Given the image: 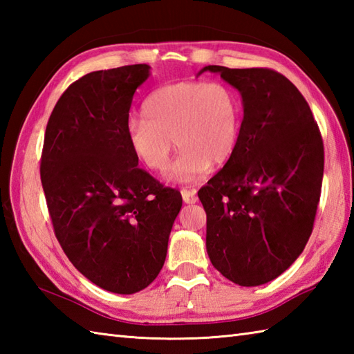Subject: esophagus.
<instances>
[{
  "label": "esophagus",
  "mask_w": 354,
  "mask_h": 354,
  "mask_svg": "<svg viewBox=\"0 0 354 354\" xmlns=\"http://www.w3.org/2000/svg\"><path fill=\"white\" fill-rule=\"evenodd\" d=\"M183 194V201L185 202V204H196L198 202V196H196V192L194 190H183L181 192Z\"/></svg>",
  "instance_id": "34e87169"
}]
</instances>
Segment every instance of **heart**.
I'll use <instances>...</instances> for the list:
<instances>
[{"mask_svg": "<svg viewBox=\"0 0 354 354\" xmlns=\"http://www.w3.org/2000/svg\"><path fill=\"white\" fill-rule=\"evenodd\" d=\"M142 115L126 122L131 152L142 167L161 171L173 143L181 150L165 179L175 184L196 183L209 167H221L234 155L243 109L239 94L223 82L184 80L150 94Z\"/></svg>", "mask_w": 354, "mask_h": 354, "instance_id": "heart-1", "label": "heart"}]
</instances>
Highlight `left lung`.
I'll return each mask as SVG.
<instances>
[{
    "label": "left lung",
    "instance_id": "8db88e82",
    "mask_svg": "<svg viewBox=\"0 0 354 354\" xmlns=\"http://www.w3.org/2000/svg\"><path fill=\"white\" fill-rule=\"evenodd\" d=\"M242 95L234 155L202 187L207 252L239 286L281 275L309 240L321 196L324 145L303 94L269 68L208 65Z\"/></svg>",
    "mask_w": 354,
    "mask_h": 354
}]
</instances>
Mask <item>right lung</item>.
Listing matches in <instances>:
<instances>
[{
  "label": "right lung",
  "instance_id": "obj_1",
  "mask_svg": "<svg viewBox=\"0 0 354 354\" xmlns=\"http://www.w3.org/2000/svg\"><path fill=\"white\" fill-rule=\"evenodd\" d=\"M146 64L93 71L53 109L41 181L56 239L82 275L131 295L152 283L167 255L181 193L138 167L124 126Z\"/></svg>",
  "mask_w": 354,
  "mask_h": 354
}]
</instances>
